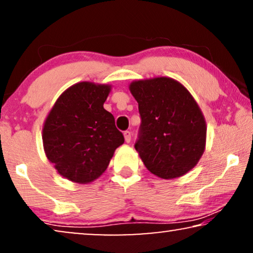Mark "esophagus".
Returning a JSON list of instances; mask_svg holds the SVG:
<instances>
[{
	"mask_svg": "<svg viewBox=\"0 0 253 253\" xmlns=\"http://www.w3.org/2000/svg\"><path fill=\"white\" fill-rule=\"evenodd\" d=\"M124 139H126V143H130V140H131V132H130V131H124Z\"/></svg>",
	"mask_w": 253,
	"mask_h": 253,
	"instance_id": "esophagus-1",
	"label": "esophagus"
}]
</instances>
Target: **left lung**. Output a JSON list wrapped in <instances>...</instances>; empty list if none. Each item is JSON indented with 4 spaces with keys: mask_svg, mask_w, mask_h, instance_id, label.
Returning a JSON list of instances; mask_svg holds the SVG:
<instances>
[{
    "mask_svg": "<svg viewBox=\"0 0 253 253\" xmlns=\"http://www.w3.org/2000/svg\"><path fill=\"white\" fill-rule=\"evenodd\" d=\"M129 88L141 119L134 148L145 167L165 179L191 170L206 144V122L193 96L168 77L132 82Z\"/></svg>",
    "mask_w": 253,
    "mask_h": 253,
    "instance_id": "1",
    "label": "left lung"
}]
</instances>
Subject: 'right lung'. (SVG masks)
<instances>
[{
    "instance_id": "1",
    "label": "right lung",
    "mask_w": 253,
    "mask_h": 253,
    "mask_svg": "<svg viewBox=\"0 0 253 253\" xmlns=\"http://www.w3.org/2000/svg\"><path fill=\"white\" fill-rule=\"evenodd\" d=\"M110 88L106 84L77 83L62 93L44 121V153L69 181L86 184L100 177L124 143L115 119L103 108Z\"/></svg>"
}]
</instances>
